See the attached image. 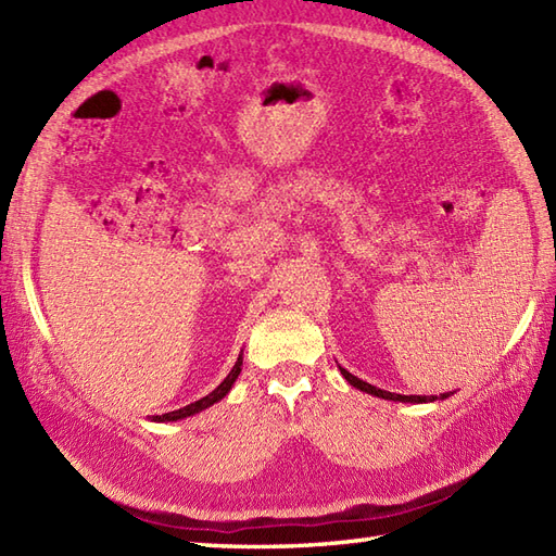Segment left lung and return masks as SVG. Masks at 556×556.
Segmentation results:
<instances>
[{"instance_id":"1","label":"left lung","mask_w":556,"mask_h":556,"mask_svg":"<svg viewBox=\"0 0 556 556\" xmlns=\"http://www.w3.org/2000/svg\"><path fill=\"white\" fill-rule=\"evenodd\" d=\"M339 370H341V375H344V380L349 382V384H353L356 389H361V392H365V394H372V396H380V399H387V401H401V404H430V401H437V399H446V396H452V394H440V396H416V394H410V396H404V394H394V392H384V389H377V387H372V384H368V382H363L361 377H356V375H351L349 370H344L339 365Z\"/></svg>"}]
</instances>
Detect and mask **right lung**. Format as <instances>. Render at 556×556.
<instances>
[{
  "label": "right lung",
  "instance_id": "add662e5",
  "mask_svg": "<svg viewBox=\"0 0 556 556\" xmlns=\"http://www.w3.org/2000/svg\"><path fill=\"white\" fill-rule=\"evenodd\" d=\"M241 365H243V351L239 353V361H236V365L231 368V372H229L227 377H224V382H222L217 389H212V392H210L207 396L198 399V401H193V404H188V406H184V408H179V410H169V413H162V416H152L150 420H155V422H174V420H184V418H191V416H195V413H200V410L210 408L212 404H217V401H222L224 396H227V394L231 392L233 382L239 380V375H241Z\"/></svg>",
  "mask_w": 556,
  "mask_h": 556
}]
</instances>
